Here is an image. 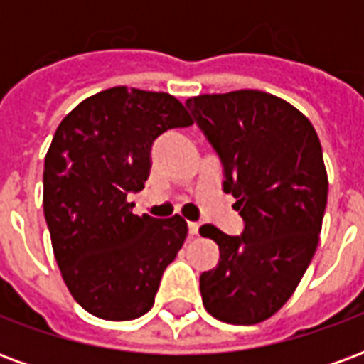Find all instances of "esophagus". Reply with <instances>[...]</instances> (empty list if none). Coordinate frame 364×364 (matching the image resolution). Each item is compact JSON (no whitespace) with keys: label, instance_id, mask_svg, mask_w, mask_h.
Here are the masks:
<instances>
[{"label":"esophagus","instance_id":"34e87169","mask_svg":"<svg viewBox=\"0 0 364 364\" xmlns=\"http://www.w3.org/2000/svg\"><path fill=\"white\" fill-rule=\"evenodd\" d=\"M187 228H189V237H195L198 234V228H200V226H198V222H189Z\"/></svg>","mask_w":364,"mask_h":364}]
</instances>
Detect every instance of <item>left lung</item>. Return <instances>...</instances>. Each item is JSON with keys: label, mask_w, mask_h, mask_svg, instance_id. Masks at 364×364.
<instances>
[{"label": "left lung", "mask_w": 364, "mask_h": 364, "mask_svg": "<svg viewBox=\"0 0 364 364\" xmlns=\"http://www.w3.org/2000/svg\"><path fill=\"white\" fill-rule=\"evenodd\" d=\"M187 109L222 164V189L236 198L244 230L213 224L216 267L200 274L203 304L216 320L252 326L281 308L312 261L328 205V175L312 122L263 91L187 99Z\"/></svg>", "instance_id": "left-lung-1"}]
</instances>
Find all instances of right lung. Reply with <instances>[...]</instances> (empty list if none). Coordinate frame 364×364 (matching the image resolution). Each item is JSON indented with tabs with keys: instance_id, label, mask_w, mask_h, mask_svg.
I'll list each match as a JSON object with an SVG mask.
<instances>
[{
	"instance_id": "1",
	"label": "right lung",
	"mask_w": 364,
	"mask_h": 364,
	"mask_svg": "<svg viewBox=\"0 0 364 364\" xmlns=\"http://www.w3.org/2000/svg\"><path fill=\"white\" fill-rule=\"evenodd\" d=\"M193 124L175 97L111 87L60 122L44 158V218L64 282L97 318H140L187 236L179 214H132L128 193L144 189L154 142Z\"/></svg>"
}]
</instances>
